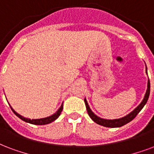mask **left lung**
<instances>
[{
	"label": "left lung",
	"instance_id": "left-lung-1",
	"mask_svg": "<svg viewBox=\"0 0 154 154\" xmlns=\"http://www.w3.org/2000/svg\"><path fill=\"white\" fill-rule=\"evenodd\" d=\"M146 73H147V67H146ZM149 93L150 82L149 79V80H148L147 91H146V93L144 95V99H143V100H142L141 103L140 104V105L134 109L133 111L131 112L130 114H128L127 116L122 117V118H120V119H101L100 117L97 116V115L91 110V109L89 108V106H88V104L87 102L86 99H84V102H85V105H86V109L87 111H88V114L90 118H91L96 123H97L99 125L103 126V127H106V128H120V127L125 125V124L128 123L129 122H131V120H133L134 119L136 118V115L139 114V112L141 110L142 108L144 106V105L147 103V100L148 99H149Z\"/></svg>",
	"mask_w": 154,
	"mask_h": 154
}]
</instances>
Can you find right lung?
<instances>
[{"instance_id": "obj_1", "label": "right lung", "mask_w": 154, "mask_h": 154, "mask_svg": "<svg viewBox=\"0 0 154 154\" xmlns=\"http://www.w3.org/2000/svg\"><path fill=\"white\" fill-rule=\"evenodd\" d=\"M63 104H62V106L59 108V109L53 115H51L49 117H47V118H44V119H26V118H24V117L21 116L20 114H18L17 112H15L14 109H12V107L10 106V108L12 109V111L14 113L16 116H18L19 119H21L22 120H23L25 122H29V123H32V124H35V125H45V124H48L50 122H54V120H56L59 115L61 114V112L62 111V109H63Z\"/></svg>"}]
</instances>
